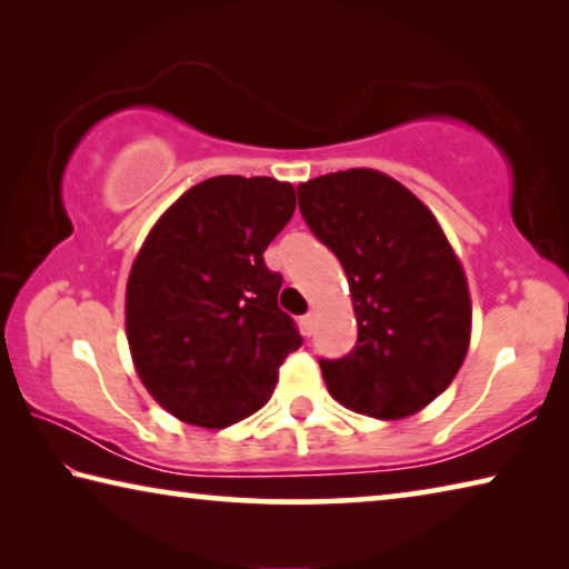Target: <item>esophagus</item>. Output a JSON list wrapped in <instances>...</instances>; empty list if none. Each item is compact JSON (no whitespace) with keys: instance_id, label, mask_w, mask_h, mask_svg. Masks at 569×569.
Listing matches in <instances>:
<instances>
[{"instance_id":"esophagus-1","label":"esophagus","mask_w":569,"mask_h":569,"mask_svg":"<svg viewBox=\"0 0 569 569\" xmlns=\"http://www.w3.org/2000/svg\"><path fill=\"white\" fill-rule=\"evenodd\" d=\"M301 329L306 336H311L316 331V313L308 311L306 316H301Z\"/></svg>"}]
</instances>
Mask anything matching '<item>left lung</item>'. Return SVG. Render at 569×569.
I'll return each mask as SVG.
<instances>
[{
	"label": "left lung",
	"mask_w": 569,
	"mask_h": 569,
	"mask_svg": "<svg viewBox=\"0 0 569 569\" xmlns=\"http://www.w3.org/2000/svg\"><path fill=\"white\" fill-rule=\"evenodd\" d=\"M298 210L349 278L353 349L319 359L331 397L377 419L435 401L469 349L467 278L429 208L389 176L353 168L298 186Z\"/></svg>",
	"instance_id": "obj_1"
}]
</instances>
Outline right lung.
Segmentation results:
<instances>
[{
  "label": "right lung",
  "mask_w": 569,
  "mask_h": 569,
  "mask_svg": "<svg viewBox=\"0 0 569 569\" xmlns=\"http://www.w3.org/2000/svg\"><path fill=\"white\" fill-rule=\"evenodd\" d=\"M296 210L291 182L218 176L172 203L134 258L124 326L146 389L172 417L223 429L271 399L303 343L263 253Z\"/></svg>",
  "instance_id": "right-lung-1"
}]
</instances>
